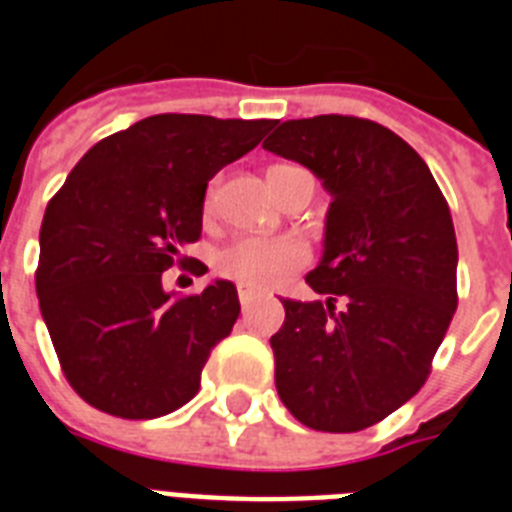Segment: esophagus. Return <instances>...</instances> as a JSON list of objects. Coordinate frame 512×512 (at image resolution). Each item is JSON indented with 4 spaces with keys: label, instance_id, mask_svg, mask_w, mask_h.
<instances>
[{
    "label": "esophagus",
    "instance_id": "esophagus-1",
    "mask_svg": "<svg viewBox=\"0 0 512 512\" xmlns=\"http://www.w3.org/2000/svg\"><path fill=\"white\" fill-rule=\"evenodd\" d=\"M255 291H247V288H239V304L244 306V309H247V306H252L255 304Z\"/></svg>",
    "mask_w": 512,
    "mask_h": 512
}]
</instances>
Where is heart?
<instances>
[{"mask_svg":"<svg viewBox=\"0 0 512 512\" xmlns=\"http://www.w3.org/2000/svg\"><path fill=\"white\" fill-rule=\"evenodd\" d=\"M273 167V170H283ZM270 170V172H273ZM268 172V175H270ZM206 213L216 206V182H211L206 190ZM306 262V247L293 237H260V234H250V237H237L224 244L213 265L224 278L239 283L252 291H262V288H273L281 281H286L293 270H299Z\"/></svg>","mask_w":512,"mask_h":512,"instance_id":"b5f03b06","label":"heart"}]
</instances>
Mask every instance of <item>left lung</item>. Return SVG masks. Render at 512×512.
Returning a JSON list of instances; mask_svg holds the SVG:
<instances>
[{"label":"left lung","instance_id":"obj_1","mask_svg":"<svg viewBox=\"0 0 512 512\" xmlns=\"http://www.w3.org/2000/svg\"><path fill=\"white\" fill-rule=\"evenodd\" d=\"M262 149L304 164L332 195L317 301L283 299L275 389L306 428L355 433L428 381L456 296V231L428 164L404 139L353 115L275 121Z\"/></svg>","mask_w":512,"mask_h":512}]
</instances>
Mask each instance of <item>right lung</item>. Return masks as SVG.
<instances>
[{"mask_svg":"<svg viewBox=\"0 0 512 512\" xmlns=\"http://www.w3.org/2000/svg\"><path fill=\"white\" fill-rule=\"evenodd\" d=\"M273 121L162 113L97 141L41 224L35 291L64 376L126 420L175 412L201 389L211 350L239 317L237 288H162L201 239L208 180L255 149ZM198 262V273H206Z\"/></svg>","mask_w":512,"mask_h":512,"instance_id":"right-lung-1","label":"right lung"}]
</instances>
